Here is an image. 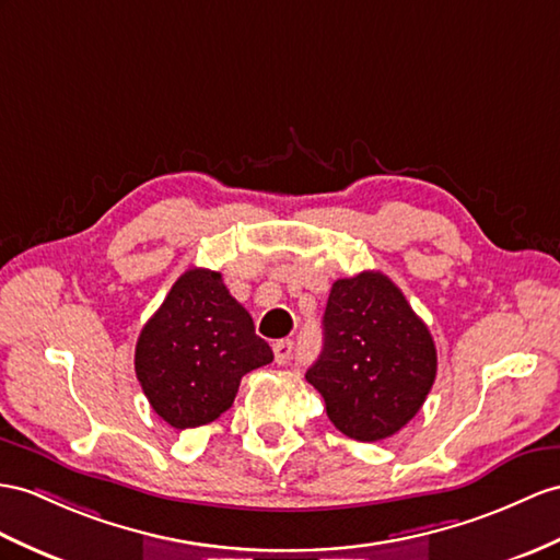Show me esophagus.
I'll list each match as a JSON object with an SVG mask.
<instances>
[{
    "label": "esophagus",
    "mask_w": 560,
    "mask_h": 560,
    "mask_svg": "<svg viewBox=\"0 0 560 560\" xmlns=\"http://www.w3.org/2000/svg\"><path fill=\"white\" fill-rule=\"evenodd\" d=\"M292 351H294L292 339H278V342L272 345V353H276V361L280 365H284V363L292 359Z\"/></svg>",
    "instance_id": "esophagus-1"
}]
</instances>
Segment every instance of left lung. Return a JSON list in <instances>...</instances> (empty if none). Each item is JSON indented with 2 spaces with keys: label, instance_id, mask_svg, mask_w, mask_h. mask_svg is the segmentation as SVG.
<instances>
[{
  "label": "left lung",
  "instance_id": "obj_1",
  "mask_svg": "<svg viewBox=\"0 0 560 560\" xmlns=\"http://www.w3.org/2000/svg\"><path fill=\"white\" fill-rule=\"evenodd\" d=\"M438 349L401 290L377 270L332 284L323 316V351L306 371L327 418L347 438L380 442L425 404Z\"/></svg>",
  "mask_w": 560,
  "mask_h": 560
}]
</instances>
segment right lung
Wrapping results in <instances>:
<instances>
[{"label":"right lung","instance_id":"right-lung-1","mask_svg":"<svg viewBox=\"0 0 560 560\" xmlns=\"http://www.w3.org/2000/svg\"><path fill=\"white\" fill-rule=\"evenodd\" d=\"M270 361L247 308L228 292L221 272L207 268H189L175 280L135 347L144 397L175 430L225 413L240 380Z\"/></svg>","mask_w":560,"mask_h":560}]
</instances>
